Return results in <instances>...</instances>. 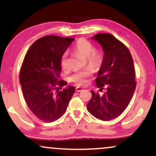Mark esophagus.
<instances>
[{"label": "esophagus", "mask_w": 156, "mask_h": 156, "mask_svg": "<svg viewBox=\"0 0 156 156\" xmlns=\"http://www.w3.org/2000/svg\"><path fill=\"white\" fill-rule=\"evenodd\" d=\"M83 90V89L82 88V87H76V91L77 92H82V91Z\"/></svg>", "instance_id": "1"}]
</instances>
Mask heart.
Here are the masks:
<instances>
[{
  "instance_id": "obj_1",
  "label": "heart",
  "mask_w": 156,
  "mask_h": 156,
  "mask_svg": "<svg viewBox=\"0 0 156 156\" xmlns=\"http://www.w3.org/2000/svg\"><path fill=\"white\" fill-rule=\"evenodd\" d=\"M74 51L83 58H88V63L92 67L95 68L101 67L103 59V54L100 51H94V45L89 41L86 39L78 40L74 47ZM61 66L64 69L68 68V58L66 53L62 55ZM92 69L88 68L73 74L70 78V80L78 86H84L87 83L88 78L92 76Z\"/></svg>"
}]
</instances>
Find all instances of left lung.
I'll use <instances>...</instances> for the list:
<instances>
[{"instance_id":"obj_1","label":"left lung","mask_w":156,"mask_h":156,"mask_svg":"<svg viewBox=\"0 0 156 156\" xmlns=\"http://www.w3.org/2000/svg\"><path fill=\"white\" fill-rule=\"evenodd\" d=\"M91 39L101 45L103 59L95 79L101 96L91 90L92 98L87 110L97 119L109 121L124 112L133 97L136 83L135 69L129 50L111 34H98Z\"/></svg>"}]
</instances>
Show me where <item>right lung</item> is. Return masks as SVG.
<instances>
[{"label":"right lung","instance_id":"obj_1","mask_svg":"<svg viewBox=\"0 0 156 156\" xmlns=\"http://www.w3.org/2000/svg\"><path fill=\"white\" fill-rule=\"evenodd\" d=\"M74 40L45 36L34 42L25 56L20 83L28 107L41 120L53 122L62 117L76 92L73 86L59 91L67 83L60 80L61 59Z\"/></svg>","mask_w":156,"mask_h":156}]
</instances>
